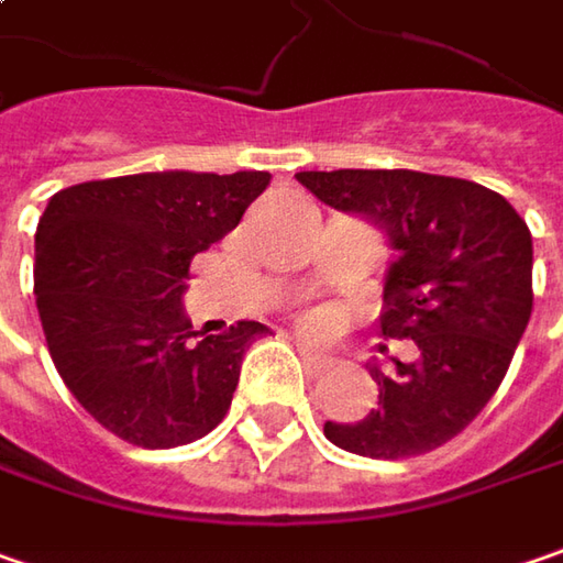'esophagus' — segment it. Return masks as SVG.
Segmentation results:
<instances>
[{
  "label": "esophagus",
  "instance_id": "esophagus-1",
  "mask_svg": "<svg viewBox=\"0 0 563 563\" xmlns=\"http://www.w3.org/2000/svg\"><path fill=\"white\" fill-rule=\"evenodd\" d=\"M295 345H297V352H300V357H303V364H307L310 371H323L325 364H329V357H325L313 342H307V339H300V335H297Z\"/></svg>",
  "mask_w": 563,
  "mask_h": 563
}]
</instances>
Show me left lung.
Here are the masks:
<instances>
[{
	"label": "left lung",
	"instance_id": "left-lung-1",
	"mask_svg": "<svg viewBox=\"0 0 563 563\" xmlns=\"http://www.w3.org/2000/svg\"><path fill=\"white\" fill-rule=\"evenodd\" d=\"M320 202L364 214L399 260L386 272L379 329L418 345L393 374L371 367L379 402L323 434L357 456L431 453L488 406L532 313V234L488 186L418 170H303Z\"/></svg>",
	"mask_w": 563,
	"mask_h": 563
}]
</instances>
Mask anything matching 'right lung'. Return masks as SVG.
<instances>
[{
  "label": "right lung",
  "mask_w": 563,
  "mask_h": 563,
  "mask_svg": "<svg viewBox=\"0 0 563 563\" xmlns=\"http://www.w3.org/2000/svg\"><path fill=\"white\" fill-rule=\"evenodd\" d=\"M266 170H157L59 189L37 224L34 295L49 357L110 434L145 450L184 446L228 415L246 349L240 320L206 335L186 320L196 253L234 231Z\"/></svg>",
  "instance_id": "add662e5"
}]
</instances>
